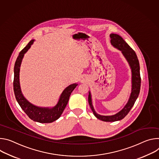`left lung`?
Here are the masks:
<instances>
[{"label":"left lung","instance_id":"obj_1","mask_svg":"<svg viewBox=\"0 0 159 159\" xmlns=\"http://www.w3.org/2000/svg\"><path fill=\"white\" fill-rule=\"evenodd\" d=\"M111 45L119 50L121 51L128 61L131 69V92L128 102L123 109L119 112L112 116H101L97 114L93 106L92 95L89 92V103L94 116L98 119L105 122H114L120 120L124 118L130 111L134 105L140 90L141 77L139 73V64L135 52L130 46L117 34L111 33L110 34Z\"/></svg>","mask_w":159,"mask_h":159}]
</instances>
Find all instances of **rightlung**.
I'll use <instances>...</instances> for the list:
<instances>
[{
  "mask_svg": "<svg viewBox=\"0 0 159 159\" xmlns=\"http://www.w3.org/2000/svg\"><path fill=\"white\" fill-rule=\"evenodd\" d=\"M34 40H31L28 45L20 52L14 67V92L17 102L27 116L33 120L40 123H50L58 119L62 114L67 104L69 97L75 90L77 83L70 84L61 93L57 103L53 107H40L36 106L24 97L22 93L20 83V71L22 60L25 53L30 48Z\"/></svg>",
  "mask_w": 159,
  "mask_h": 159,
  "instance_id": "1",
  "label": "right lung"
}]
</instances>
